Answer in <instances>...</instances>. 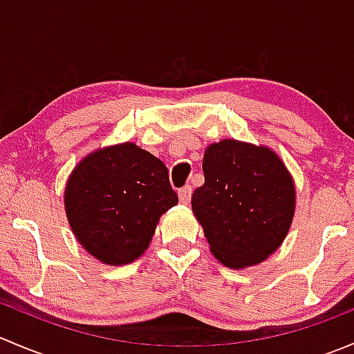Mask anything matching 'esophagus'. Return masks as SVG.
Returning <instances> with one entry per match:
<instances>
[{"mask_svg": "<svg viewBox=\"0 0 354 354\" xmlns=\"http://www.w3.org/2000/svg\"><path fill=\"white\" fill-rule=\"evenodd\" d=\"M178 197H180L181 203H188L192 200V187H183L178 192Z\"/></svg>", "mask_w": 354, "mask_h": 354, "instance_id": "1", "label": "esophagus"}]
</instances>
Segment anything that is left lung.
<instances>
[{"label":"left lung","mask_w":354,"mask_h":354,"mask_svg":"<svg viewBox=\"0 0 354 354\" xmlns=\"http://www.w3.org/2000/svg\"><path fill=\"white\" fill-rule=\"evenodd\" d=\"M205 183L192 195L210 252L230 269L272 255L295 216V181L274 151L224 138L203 154Z\"/></svg>","instance_id":"obj_1"}]
</instances>
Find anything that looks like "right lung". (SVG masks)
Segmentation results:
<instances>
[{"mask_svg":"<svg viewBox=\"0 0 354 354\" xmlns=\"http://www.w3.org/2000/svg\"><path fill=\"white\" fill-rule=\"evenodd\" d=\"M176 203L162 160L131 142L84 157L65 188L75 238L109 266L137 260L149 248L160 216Z\"/></svg>","mask_w":354,"mask_h":354,"instance_id":"right-lung-1","label":"right lung"}]
</instances>
